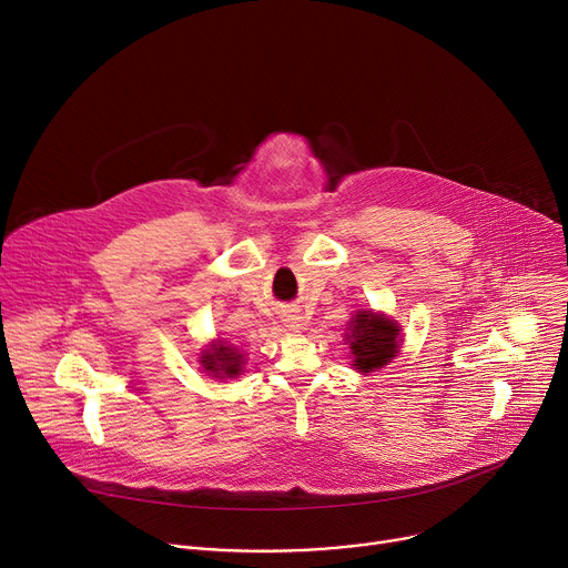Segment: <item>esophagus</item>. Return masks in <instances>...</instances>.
<instances>
[{"mask_svg": "<svg viewBox=\"0 0 568 568\" xmlns=\"http://www.w3.org/2000/svg\"><path fill=\"white\" fill-rule=\"evenodd\" d=\"M284 323H286V327H291V329H300V316H295V314H286V316H284Z\"/></svg>", "mask_w": 568, "mask_h": 568, "instance_id": "1", "label": "esophagus"}]
</instances>
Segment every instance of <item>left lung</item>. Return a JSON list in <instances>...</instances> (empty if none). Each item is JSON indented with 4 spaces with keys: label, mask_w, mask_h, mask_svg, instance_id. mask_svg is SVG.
Returning <instances> with one entry per match:
<instances>
[{
    "label": "left lung",
    "mask_w": 568,
    "mask_h": 568,
    "mask_svg": "<svg viewBox=\"0 0 568 568\" xmlns=\"http://www.w3.org/2000/svg\"><path fill=\"white\" fill-rule=\"evenodd\" d=\"M353 323L351 347L355 355V368L371 373L386 366L398 353V325L373 312H357Z\"/></svg>",
    "instance_id": "1"
}]
</instances>
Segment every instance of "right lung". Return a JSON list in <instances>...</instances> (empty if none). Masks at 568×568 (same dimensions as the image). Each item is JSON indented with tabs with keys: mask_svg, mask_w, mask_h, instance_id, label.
Returning a JSON list of instances; mask_svg holds the SVG:
<instances>
[{
	"mask_svg": "<svg viewBox=\"0 0 568 568\" xmlns=\"http://www.w3.org/2000/svg\"><path fill=\"white\" fill-rule=\"evenodd\" d=\"M200 364L213 377H234L243 368V355H239L236 347H230L223 341H217L209 347V351L202 353Z\"/></svg>",
	"mask_w": 568,
	"mask_h": 568,
	"instance_id": "add662e5",
	"label": "right lung"
}]
</instances>
